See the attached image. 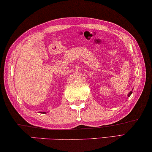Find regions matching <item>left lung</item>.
Masks as SVG:
<instances>
[{"mask_svg": "<svg viewBox=\"0 0 152 152\" xmlns=\"http://www.w3.org/2000/svg\"><path fill=\"white\" fill-rule=\"evenodd\" d=\"M132 91H130V92L129 93V94H128V97H130V95H132Z\"/></svg>", "mask_w": 152, "mask_h": 152, "instance_id": "1", "label": "left lung"}]
</instances>
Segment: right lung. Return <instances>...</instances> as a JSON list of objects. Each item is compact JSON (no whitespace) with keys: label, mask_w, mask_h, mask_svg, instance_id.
<instances>
[{"label":"right lung","mask_w":152,"mask_h":152,"mask_svg":"<svg viewBox=\"0 0 152 152\" xmlns=\"http://www.w3.org/2000/svg\"><path fill=\"white\" fill-rule=\"evenodd\" d=\"M41 113H46L45 112H41Z\"/></svg>","instance_id":"obj_1"}]
</instances>
